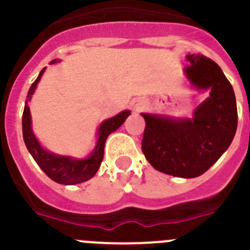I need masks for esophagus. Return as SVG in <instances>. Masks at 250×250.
<instances>
[{
	"label": "esophagus",
	"mask_w": 250,
	"mask_h": 250,
	"mask_svg": "<svg viewBox=\"0 0 250 250\" xmlns=\"http://www.w3.org/2000/svg\"><path fill=\"white\" fill-rule=\"evenodd\" d=\"M132 107H133V109H134V111H136V112L142 111V109H143L144 107H146V101H144V100H142V99L134 100V101L132 102Z\"/></svg>",
	"instance_id": "34e87169"
}]
</instances>
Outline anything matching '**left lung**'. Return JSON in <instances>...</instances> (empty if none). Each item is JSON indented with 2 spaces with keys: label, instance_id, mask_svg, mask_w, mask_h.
I'll return each mask as SVG.
<instances>
[{
  "label": "left lung",
  "instance_id": "8db88e82",
  "mask_svg": "<svg viewBox=\"0 0 250 250\" xmlns=\"http://www.w3.org/2000/svg\"><path fill=\"white\" fill-rule=\"evenodd\" d=\"M184 69L193 87L209 96L186 120L142 113V150L154 169L178 178H197L228 149L238 125L234 91L221 67L200 54L186 57Z\"/></svg>",
  "mask_w": 250,
  "mask_h": 250
}]
</instances>
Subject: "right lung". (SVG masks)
Wrapping results in <instances>:
<instances>
[{
    "mask_svg": "<svg viewBox=\"0 0 250 250\" xmlns=\"http://www.w3.org/2000/svg\"><path fill=\"white\" fill-rule=\"evenodd\" d=\"M55 62L57 60L51 62ZM44 71H45V67L39 72L37 80L32 83L29 91H28L27 100H25V106L22 117L23 139H24L25 146H27L30 155L36 160L37 164L41 167V169L55 183L62 184V185H75V184L90 180L93 175L97 172L102 159H104V143H106L107 137L125 123V118L129 116L130 112L123 111L118 113L117 116H114V117L101 123L99 128V139H97L96 146H95L92 153L90 154V157L86 158V159H74V158L62 157V155L50 153V151L42 148V146L37 141L36 136H34L33 130H32L30 111L27 104L28 101H30V99H32V95L36 91L37 85L41 81Z\"/></svg>",
    "mask_w": 250,
    "mask_h": 250,
    "instance_id": "1",
    "label": "right lung"
}]
</instances>
